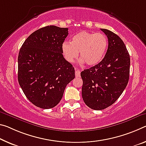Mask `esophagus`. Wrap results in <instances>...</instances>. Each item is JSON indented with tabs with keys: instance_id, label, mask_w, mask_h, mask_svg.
Masks as SVG:
<instances>
[{
	"instance_id": "obj_1",
	"label": "esophagus",
	"mask_w": 146,
	"mask_h": 146,
	"mask_svg": "<svg viewBox=\"0 0 146 146\" xmlns=\"http://www.w3.org/2000/svg\"><path fill=\"white\" fill-rule=\"evenodd\" d=\"M80 76V71L79 70H77L75 71V77H79Z\"/></svg>"
}]
</instances>
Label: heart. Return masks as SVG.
Returning a JSON list of instances; mask_svg holds the SVG:
<instances>
[{
	"label": "heart",
	"mask_w": 146,
	"mask_h": 146,
	"mask_svg": "<svg viewBox=\"0 0 146 146\" xmlns=\"http://www.w3.org/2000/svg\"><path fill=\"white\" fill-rule=\"evenodd\" d=\"M107 47L108 39L104 34L81 31L73 36L71 43L64 42L62 49L64 58L69 63L77 58L79 52L80 63L96 66L103 60Z\"/></svg>",
	"instance_id": "1"
}]
</instances>
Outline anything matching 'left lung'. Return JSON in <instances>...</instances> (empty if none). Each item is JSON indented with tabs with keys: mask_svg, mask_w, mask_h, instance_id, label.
<instances>
[{
	"mask_svg": "<svg viewBox=\"0 0 146 146\" xmlns=\"http://www.w3.org/2000/svg\"><path fill=\"white\" fill-rule=\"evenodd\" d=\"M107 36L108 49L100 63L80 73L82 99L88 107L101 110L114 103L129 82L130 56L123 41L114 32L101 29Z\"/></svg>",
	"mask_w": 146,
	"mask_h": 146,
	"instance_id": "obj_1",
	"label": "left lung"
}]
</instances>
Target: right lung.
I'll use <instances>...</instances> for the list:
<instances>
[{"mask_svg":"<svg viewBox=\"0 0 146 146\" xmlns=\"http://www.w3.org/2000/svg\"><path fill=\"white\" fill-rule=\"evenodd\" d=\"M68 28H41L23 43L18 56V81L27 99L39 108L56 106L66 86L75 78V69L62 54Z\"/></svg>","mask_w":146,"mask_h":146,"instance_id":"add662e5","label":"right lung"}]
</instances>
